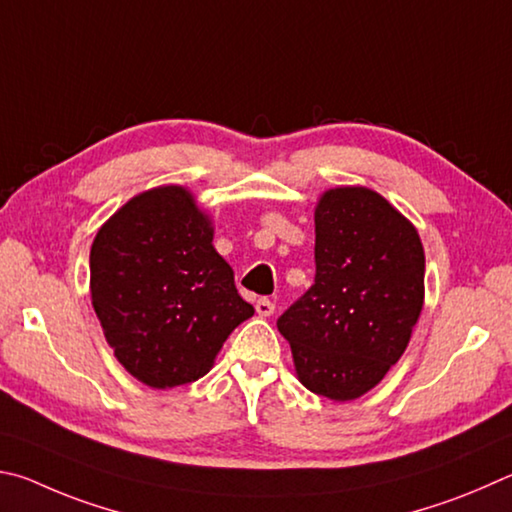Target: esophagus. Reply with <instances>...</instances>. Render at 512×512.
I'll list each match as a JSON object with an SVG mask.
<instances>
[{
    "label": "esophagus",
    "mask_w": 512,
    "mask_h": 512,
    "mask_svg": "<svg viewBox=\"0 0 512 512\" xmlns=\"http://www.w3.org/2000/svg\"><path fill=\"white\" fill-rule=\"evenodd\" d=\"M256 312L261 317H272L274 315V303L270 299H265V297L258 299L256 301Z\"/></svg>",
    "instance_id": "1"
}]
</instances>
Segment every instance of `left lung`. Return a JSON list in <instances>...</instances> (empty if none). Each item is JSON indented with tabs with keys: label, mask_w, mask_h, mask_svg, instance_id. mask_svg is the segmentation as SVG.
Wrapping results in <instances>:
<instances>
[{
	"label": "left lung",
	"mask_w": 512,
	"mask_h": 512,
	"mask_svg": "<svg viewBox=\"0 0 512 512\" xmlns=\"http://www.w3.org/2000/svg\"><path fill=\"white\" fill-rule=\"evenodd\" d=\"M315 267V283L276 326L303 387L355 400L409 344L425 297L423 245L414 224L371 188H333L315 211Z\"/></svg>",
	"instance_id": "obj_1"
}]
</instances>
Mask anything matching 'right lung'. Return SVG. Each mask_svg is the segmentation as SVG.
I'll return each mask as SVG.
<instances>
[{
  "label": "right lung",
  "mask_w": 512,
  "mask_h": 512,
  "mask_svg": "<svg viewBox=\"0 0 512 512\" xmlns=\"http://www.w3.org/2000/svg\"><path fill=\"white\" fill-rule=\"evenodd\" d=\"M213 229L182 186L141 193L96 233L89 274L107 344L155 389L200 380L231 330L254 315Z\"/></svg>",
  "instance_id": "obj_1"
}]
</instances>
